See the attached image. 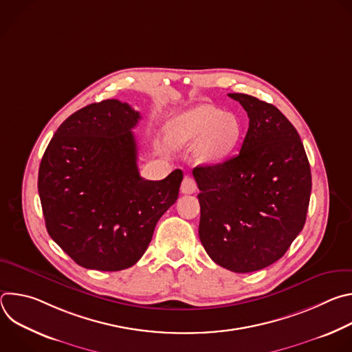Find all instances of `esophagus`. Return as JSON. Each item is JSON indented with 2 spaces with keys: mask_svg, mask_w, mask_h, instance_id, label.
Here are the masks:
<instances>
[{
  "mask_svg": "<svg viewBox=\"0 0 352 352\" xmlns=\"http://www.w3.org/2000/svg\"><path fill=\"white\" fill-rule=\"evenodd\" d=\"M196 190V184L193 181V178L190 177H185L182 179V184H181V192L185 193V195H190Z\"/></svg>",
  "mask_w": 352,
  "mask_h": 352,
  "instance_id": "esophagus-1",
  "label": "esophagus"
}]
</instances>
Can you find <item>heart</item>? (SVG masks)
<instances>
[{
    "instance_id": "obj_1",
    "label": "heart",
    "mask_w": 352,
    "mask_h": 352,
    "mask_svg": "<svg viewBox=\"0 0 352 352\" xmlns=\"http://www.w3.org/2000/svg\"><path fill=\"white\" fill-rule=\"evenodd\" d=\"M241 133V121L234 114L208 104L177 114L167 126L168 142L175 147L193 146L200 141L197 157L204 163H217L224 159Z\"/></svg>"
}]
</instances>
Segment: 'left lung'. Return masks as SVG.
Returning a JSON list of instances; mask_svg holds the SVG:
<instances>
[{"instance_id": "obj_1", "label": "left lung", "mask_w": 352, "mask_h": 352, "mask_svg": "<svg viewBox=\"0 0 352 352\" xmlns=\"http://www.w3.org/2000/svg\"><path fill=\"white\" fill-rule=\"evenodd\" d=\"M249 117L239 153L197 166L199 238L208 255L235 273L265 269L302 231L312 189L311 167L294 125L273 104L230 93Z\"/></svg>"}]
</instances>
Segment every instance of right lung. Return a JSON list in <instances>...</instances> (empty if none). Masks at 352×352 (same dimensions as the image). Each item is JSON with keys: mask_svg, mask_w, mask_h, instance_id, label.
Instances as JSON below:
<instances>
[{"mask_svg": "<svg viewBox=\"0 0 352 352\" xmlns=\"http://www.w3.org/2000/svg\"><path fill=\"white\" fill-rule=\"evenodd\" d=\"M139 120L114 98L89 104L60 125L43 155L37 188L45 228L82 267L133 266L178 199L181 170L162 181L139 175L132 132Z\"/></svg>", "mask_w": 352, "mask_h": 352, "instance_id": "1", "label": "right lung"}]
</instances>
